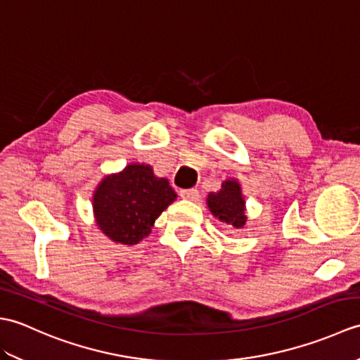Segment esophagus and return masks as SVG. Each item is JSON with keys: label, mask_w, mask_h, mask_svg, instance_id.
Here are the masks:
<instances>
[{"label": "esophagus", "mask_w": 360, "mask_h": 360, "mask_svg": "<svg viewBox=\"0 0 360 360\" xmlns=\"http://www.w3.org/2000/svg\"><path fill=\"white\" fill-rule=\"evenodd\" d=\"M179 196L184 198V200H190V201H196L200 198V192L196 188H184L179 192Z\"/></svg>", "instance_id": "34e87169"}]
</instances>
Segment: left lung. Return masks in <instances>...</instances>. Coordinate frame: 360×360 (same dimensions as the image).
Instances as JSON below:
<instances>
[{
  "mask_svg": "<svg viewBox=\"0 0 360 360\" xmlns=\"http://www.w3.org/2000/svg\"><path fill=\"white\" fill-rule=\"evenodd\" d=\"M207 205L213 215L224 221L226 224H231L235 229H241L246 224L241 188L233 179L224 181L218 193H210L207 196Z\"/></svg>",
  "mask_w": 360,
  "mask_h": 360,
  "instance_id": "8db88e82",
  "label": "left lung"
}]
</instances>
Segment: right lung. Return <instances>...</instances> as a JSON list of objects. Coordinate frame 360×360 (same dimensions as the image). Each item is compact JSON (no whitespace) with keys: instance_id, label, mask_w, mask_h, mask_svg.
<instances>
[{"instance_id":"add662e5","label":"right lung","mask_w":360,"mask_h":360,"mask_svg":"<svg viewBox=\"0 0 360 360\" xmlns=\"http://www.w3.org/2000/svg\"><path fill=\"white\" fill-rule=\"evenodd\" d=\"M174 200V190L165 178H156L150 165L131 164L101 182L93 207L108 238L133 246L148 236L158 217Z\"/></svg>"}]
</instances>
